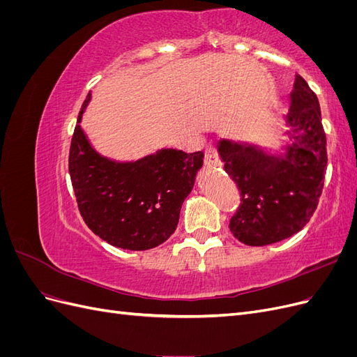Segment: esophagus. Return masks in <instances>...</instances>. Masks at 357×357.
Returning <instances> with one entry per match:
<instances>
[{
    "label": "esophagus",
    "instance_id": "esophagus-1",
    "mask_svg": "<svg viewBox=\"0 0 357 357\" xmlns=\"http://www.w3.org/2000/svg\"><path fill=\"white\" fill-rule=\"evenodd\" d=\"M204 162L207 165H211V167H219L220 165L219 153H218V150H215V146L213 143H208L207 146H205Z\"/></svg>",
    "mask_w": 357,
    "mask_h": 357
}]
</instances>
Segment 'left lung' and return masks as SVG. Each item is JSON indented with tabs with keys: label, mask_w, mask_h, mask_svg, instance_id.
<instances>
[{
	"label": "left lung",
	"mask_w": 357,
	"mask_h": 357,
	"mask_svg": "<svg viewBox=\"0 0 357 357\" xmlns=\"http://www.w3.org/2000/svg\"><path fill=\"white\" fill-rule=\"evenodd\" d=\"M287 125L294 143L282 158L245 144L222 142L218 152L241 204L229 229L245 245H268L299 232L314 214L328 165L326 134L317 95L298 74Z\"/></svg>",
	"instance_id": "left-lung-1"
}]
</instances>
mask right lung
Listing matches in <instances>:
<instances>
[{
    "label": "right lung",
    "mask_w": 357,
    "mask_h": 357,
    "mask_svg": "<svg viewBox=\"0 0 357 357\" xmlns=\"http://www.w3.org/2000/svg\"><path fill=\"white\" fill-rule=\"evenodd\" d=\"M74 128L68 169L75 201L88 228L101 240L128 250H149L176 231L181 204L189 195L202 153L162 149L132 164L100 156L79 125Z\"/></svg>",
    "instance_id": "right-lung-1"
}]
</instances>
